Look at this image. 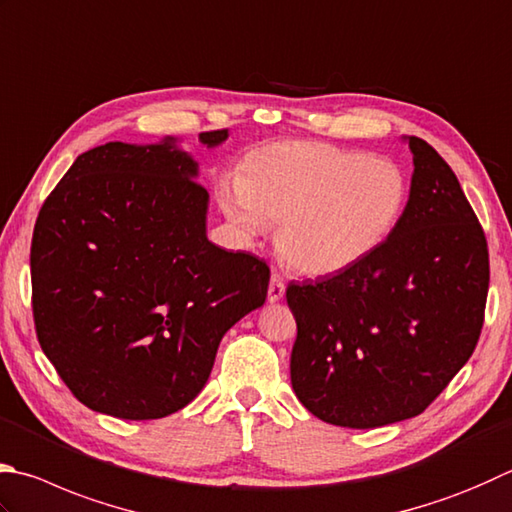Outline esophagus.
<instances>
[{
  "mask_svg": "<svg viewBox=\"0 0 512 512\" xmlns=\"http://www.w3.org/2000/svg\"><path fill=\"white\" fill-rule=\"evenodd\" d=\"M285 294V283L281 276H272V281H269V287H267V301L269 303H278Z\"/></svg>",
  "mask_w": 512,
  "mask_h": 512,
  "instance_id": "obj_1",
  "label": "esophagus"
}]
</instances>
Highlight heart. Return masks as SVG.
<instances>
[{"instance_id":"1","label":"heart","mask_w":512,"mask_h":512,"mask_svg":"<svg viewBox=\"0 0 512 512\" xmlns=\"http://www.w3.org/2000/svg\"><path fill=\"white\" fill-rule=\"evenodd\" d=\"M408 185L390 160L325 142L285 140L245 160L220 205L245 234L276 227V252L305 276H330L379 249L406 209Z\"/></svg>"}]
</instances>
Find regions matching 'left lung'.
Wrapping results in <instances>:
<instances>
[{
    "label": "left lung",
    "mask_w": 512,
    "mask_h": 512,
    "mask_svg": "<svg viewBox=\"0 0 512 512\" xmlns=\"http://www.w3.org/2000/svg\"><path fill=\"white\" fill-rule=\"evenodd\" d=\"M408 205L359 265L289 283L292 388L314 417L381 428L417 417L475 352L490 281L488 243L455 171L408 136Z\"/></svg>",
    "instance_id": "left-lung-1"
}]
</instances>
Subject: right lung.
<instances>
[{
    "label": "right lung",
    "instance_id": "add662e5",
    "mask_svg": "<svg viewBox=\"0 0 512 512\" xmlns=\"http://www.w3.org/2000/svg\"><path fill=\"white\" fill-rule=\"evenodd\" d=\"M196 176L173 138L106 142L44 200L31 243L35 332L86 408L129 421L182 410L225 332L265 303V260L207 240L209 194Z\"/></svg>",
    "mask_w": 512,
    "mask_h": 512
}]
</instances>
